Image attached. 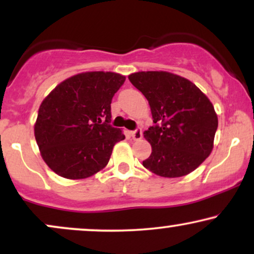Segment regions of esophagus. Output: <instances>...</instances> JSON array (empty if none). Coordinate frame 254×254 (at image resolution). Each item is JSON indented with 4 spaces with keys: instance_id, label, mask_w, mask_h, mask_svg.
Listing matches in <instances>:
<instances>
[{
    "instance_id": "1",
    "label": "esophagus",
    "mask_w": 254,
    "mask_h": 254,
    "mask_svg": "<svg viewBox=\"0 0 254 254\" xmlns=\"http://www.w3.org/2000/svg\"><path fill=\"white\" fill-rule=\"evenodd\" d=\"M131 136H132V138L135 139V141H138V139H141L142 138L141 129H136V130L131 131Z\"/></svg>"
}]
</instances>
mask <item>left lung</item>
<instances>
[{
  "label": "left lung",
  "instance_id": "left-lung-1",
  "mask_svg": "<svg viewBox=\"0 0 254 254\" xmlns=\"http://www.w3.org/2000/svg\"><path fill=\"white\" fill-rule=\"evenodd\" d=\"M130 82L149 103L154 127L144 131L151 154L143 166L156 176L179 178L210 155L218 119L208 97L188 78L168 71H138Z\"/></svg>",
  "mask_w": 254,
  "mask_h": 254
}]
</instances>
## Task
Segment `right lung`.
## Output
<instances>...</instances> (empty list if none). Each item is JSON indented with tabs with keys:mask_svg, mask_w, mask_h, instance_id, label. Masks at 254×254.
Masks as SVG:
<instances>
[{
	"mask_svg": "<svg viewBox=\"0 0 254 254\" xmlns=\"http://www.w3.org/2000/svg\"><path fill=\"white\" fill-rule=\"evenodd\" d=\"M125 76L86 71L66 78L42 101L34 137L45 164L66 179H84L109 164L125 138L110 125L111 101Z\"/></svg>",
	"mask_w": 254,
	"mask_h": 254,
	"instance_id": "1",
	"label": "right lung"
}]
</instances>
